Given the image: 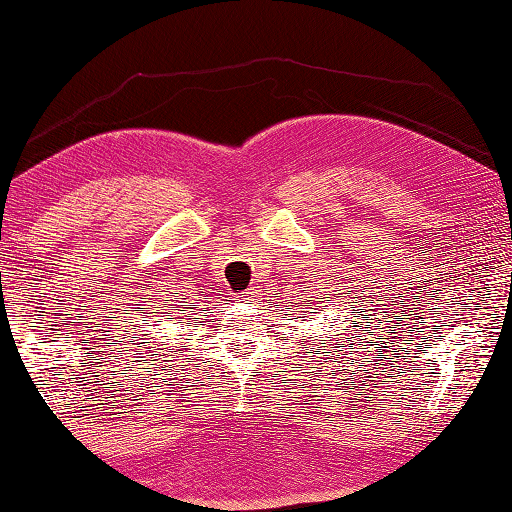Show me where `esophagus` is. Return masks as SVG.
Masks as SVG:
<instances>
[{
  "instance_id": "1",
  "label": "esophagus",
  "mask_w": 512,
  "mask_h": 512,
  "mask_svg": "<svg viewBox=\"0 0 512 512\" xmlns=\"http://www.w3.org/2000/svg\"><path fill=\"white\" fill-rule=\"evenodd\" d=\"M243 300H245V302H256V300H258V296H256V291H245V296H243Z\"/></svg>"
}]
</instances>
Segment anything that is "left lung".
Here are the masks:
<instances>
[{
    "instance_id": "8db88e82",
    "label": "left lung",
    "mask_w": 512,
    "mask_h": 512,
    "mask_svg": "<svg viewBox=\"0 0 512 512\" xmlns=\"http://www.w3.org/2000/svg\"><path fill=\"white\" fill-rule=\"evenodd\" d=\"M318 302H322V300H318Z\"/></svg>"
}]
</instances>
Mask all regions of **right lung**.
Instances as JSON below:
<instances>
[{"mask_svg": "<svg viewBox=\"0 0 512 512\" xmlns=\"http://www.w3.org/2000/svg\"><path fill=\"white\" fill-rule=\"evenodd\" d=\"M194 309H196V305H194V302H190V296L181 298L179 305H170L172 314H179L181 318H192L194 316Z\"/></svg>", "mask_w": 512, "mask_h": 512, "instance_id": "1", "label": "right lung"}]
</instances>
